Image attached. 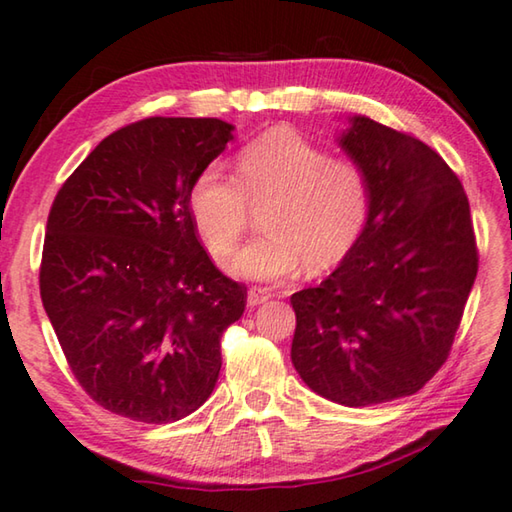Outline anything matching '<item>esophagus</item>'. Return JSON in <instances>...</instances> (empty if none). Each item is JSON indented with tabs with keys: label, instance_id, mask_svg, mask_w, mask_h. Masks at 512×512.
<instances>
[{
	"label": "esophagus",
	"instance_id": "34e87169",
	"mask_svg": "<svg viewBox=\"0 0 512 512\" xmlns=\"http://www.w3.org/2000/svg\"><path fill=\"white\" fill-rule=\"evenodd\" d=\"M268 298H271V291H268L266 287H253L248 291V307L253 309V307L264 305Z\"/></svg>",
	"mask_w": 512,
	"mask_h": 512
}]
</instances>
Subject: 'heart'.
<instances>
[{"mask_svg":"<svg viewBox=\"0 0 512 512\" xmlns=\"http://www.w3.org/2000/svg\"><path fill=\"white\" fill-rule=\"evenodd\" d=\"M253 207H264V232L228 268L244 280L273 282L302 264L309 271L339 264L370 221L372 187L359 162L332 158L296 131L275 128L239 151L235 178L210 164L189 187V214L214 257L235 248Z\"/></svg>","mask_w":512,"mask_h":512,"instance_id":"b5f03b06","label":"heart"}]
</instances>
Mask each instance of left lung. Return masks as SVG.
Here are the masks:
<instances>
[{
    "instance_id": "obj_1",
    "label": "left lung",
    "mask_w": 512,
    "mask_h": 512,
    "mask_svg": "<svg viewBox=\"0 0 512 512\" xmlns=\"http://www.w3.org/2000/svg\"><path fill=\"white\" fill-rule=\"evenodd\" d=\"M339 146L368 173L370 221L332 275L291 296V361L314 393L370 406L418 393L447 361L479 253L461 180L431 146L361 115Z\"/></svg>"
}]
</instances>
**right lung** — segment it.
Instances as JSON below:
<instances>
[{"label": "right lung", "mask_w": 512, "mask_h": 512, "mask_svg": "<svg viewBox=\"0 0 512 512\" xmlns=\"http://www.w3.org/2000/svg\"><path fill=\"white\" fill-rule=\"evenodd\" d=\"M235 126L149 117L99 142L51 205L40 298L94 402L146 424L176 422L212 395L221 334L246 309L198 241L189 187Z\"/></svg>", "instance_id": "obj_1"}]
</instances>
